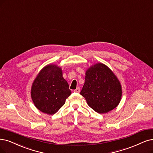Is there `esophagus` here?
<instances>
[{"mask_svg":"<svg viewBox=\"0 0 153 153\" xmlns=\"http://www.w3.org/2000/svg\"><path fill=\"white\" fill-rule=\"evenodd\" d=\"M74 91L76 93H79L80 92V88H77L75 90H74Z\"/></svg>","mask_w":153,"mask_h":153,"instance_id":"obj_1","label":"esophagus"}]
</instances>
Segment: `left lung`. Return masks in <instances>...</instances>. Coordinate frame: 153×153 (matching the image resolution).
<instances>
[{"label":"left lung","mask_w":153,"mask_h":153,"mask_svg":"<svg viewBox=\"0 0 153 153\" xmlns=\"http://www.w3.org/2000/svg\"><path fill=\"white\" fill-rule=\"evenodd\" d=\"M80 93L93 110L98 114H106L119 104L122 91L114 73L106 65L98 63L86 71Z\"/></svg>","instance_id":"1"}]
</instances>
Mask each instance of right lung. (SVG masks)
Returning <instances> with one entry per match:
<instances>
[{
    "mask_svg": "<svg viewBox=\"0 0 153 153\" xmlns=\"http://www.w3.org/2000/svg\"><path fill=\"white\" fill-rule=\"evenodd\" d=\"M69 88L62 77L61 67L53 64L45 66L32 84L31 95L34 105L44 114H55L71 95Z\"/></svg>",
    "mask_w": 153,
    "mask_h": 153,
    "instance_id": "1",
    "label": "right lung"
}]
</instances>
